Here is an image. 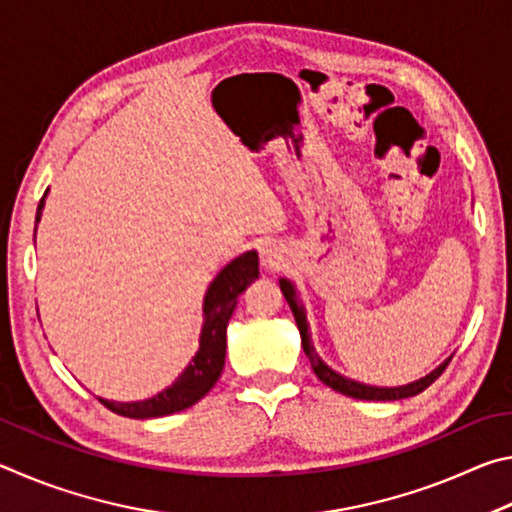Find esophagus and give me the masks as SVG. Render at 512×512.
<instances>
[{"mask_svg": "<svg viewBox=\"0 0 512 512\" xmlns=\"http://www.w3.org/2000/svg\"><path fill=\"white\" fill-rule=\"evenodd\" d=\"M259 257H262V264L266 268H277L282 262H284V255H282V248L273 244V241H268L266 246H262V250H259Z\"/></svg>", "mask_w": 512, "mask_h": 512, "instance_id": "1", "label": "esophagus"}]
</instances>
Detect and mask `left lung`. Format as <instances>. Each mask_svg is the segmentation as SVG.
<instances>
[{"instance_id": "1", "label": "left lung", "mask_w": 512, "mask_h": 512, "mask_svg": "<svg viewBox=\"0 0 512 512\" xmlns=\"http://www.w3.org/2000/svg\"><path fill=\"white\" fill-rule=\"evenodd\" d=\"M280 289L284 293V298H287V302H289V307L293 311V318H296V325L300 329V339H302V350H305L307 359L311 363V368H314L316 377L323 381L325 386L332 388V391H336V393H343V395H348V397H354V400H372V402L404 400V397H413V395L422 393L424 388H429L433 381H436L440 375H443V370L447 368V363L452 361V357L445 359L438 368H433L429 375H424V377L415 379V381H411V384H404V386H370V384H361V381H354L350 377L341 375V372H336L334 368H329L327 363L320 359V354L316 352L314 343H311L307 311H305V305H302L300 298H298L296 287H293V282L287 280V277H282Z\"/></svg>"}]
</instances>
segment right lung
Wrapping results in <instances>:
<instances>
[{"instance_id":"right-lung-1","label":"right lung","mask_w":512,"mask_h":512,"mask_svg":"<svg viewBox=\"0 0 512 512\" xmlns=\"http://www.w3.org/2000/svg\"><path fill=\"white\" fill-rule=\"evenodd\" d=\"M47 194L49 189L38 203L36 230L42 210H45ZM257 277L259 257L255 250H248V253L235 257L230 264H225L221 268L219 275L210 282V287H207L203 298V327L201 336H198V350L171 386H167L160 393H155L149 400L112 402L99 397V402L103 406H108L112 413L124 415V418L146 420L185 411L201 400V397H205L216 381H219L223 372L225 329H228V320L237 307L241 293H244Z\"/></svg>"}]
</instances>
